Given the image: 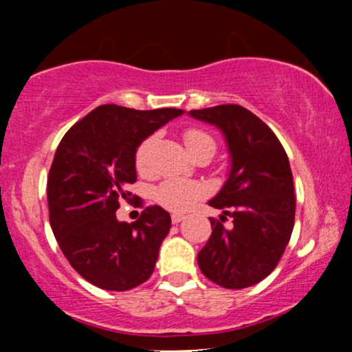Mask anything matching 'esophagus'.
Wrapping results in <instances>:
<instances>
[{"label":"esophagus","mask_w":352,"mask_h":352,"mask_svg":"<svg viewBox=\"0 0 352 352\" xmlns=\"http://www.w3.org/2000/svg\"><path fill=\"white\" fill-rule=\"evenodd\" d=\"M182 220H184V215H180V213H173V215H172V223L173 225L180 223Z\"/></svg>","instance_id":"1"}]
</instances>
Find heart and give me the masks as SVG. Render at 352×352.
<instances>
[{"mask_svg": "<svg viewBox=\"0 0 352 352\" xmlns=\"http://www.w3.org/2000/svg\"><path fill=\"white\" fill-rule=\"evenodd\" d=\"M185 145H187L190 153L199 151L215 152V140L213 137L200 129H188L184 134ZM155 137L151 135L139 145L135 152V165L137 170L147 173L151 170V153ZM204 188L195 182L185 179H168L160 184L155 190V200L162 205L164 208L172 210V212H185L192 207L197 200L200 199Z\"/></svg>", "mask_w": 352, "mask_h": 352, "instance_id": "obj_1", "label": "heart"}]
</instances>
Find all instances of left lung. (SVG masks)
<instances>
[{"label":"left lung","instance_id":"left-lung-1","mask_svg":"<svg viewBox=\"0 0 352 352\" xmlns=\"http://www.w3.org/2000/svg\"><path fill=\"white\" fill-rule=\"evenodd\" d=\"M188 116L215 125L230 157L227 180L208 205L232 216L234 225L225 229L223 215L210 218L212 235L197 256L199 266L223 288H248L273 272L292 238L296 199L288 155L272 129L236 104Z\"/></svg>","mask_w":352,"mask_h":352}]
</instances>
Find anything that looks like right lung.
Masks as SVG:
<instances>
[{
    "label": "right lung",
    "mask_w": 352,
    "mask_h": 352,
    "mask_svg": "<svg viewBox=\"0 0 352 352\" xmlns=\"http://www.w3.org/2000/svg\"><path fill=\"white\" fill-rule=\"evenodd\" d=\"M180 109L135 111L116 104L96 107L63 137L47 177L50 223L59 248L84 280L107 292H127L147 281L170 230V215L147 207L134 223L116 217L127 185L137 180L139 145Z\"/></svg>",
    "instance_id": "1"
}]
</instances>
